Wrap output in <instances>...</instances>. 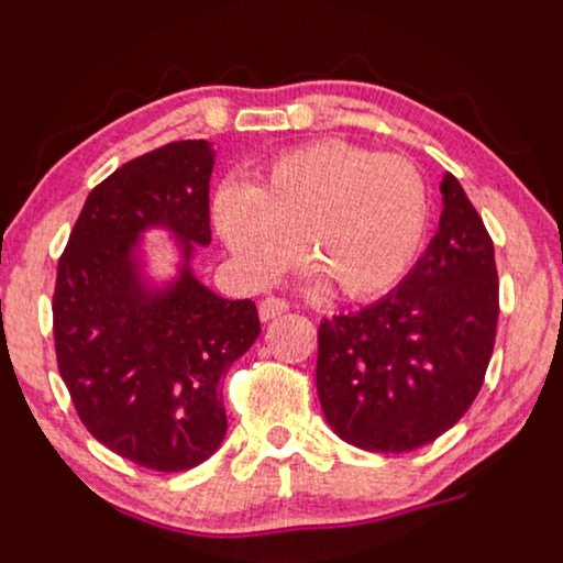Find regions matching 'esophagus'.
Masks as SVG:
<instances>
[{
    "mask_svg": "<svg viewBox=\"0 0 563 563\" xmlns=\"http://www.w3.org/2000/svg\"><path fill=\"white\" fill-rule=\"evenodd\" d=\"M289 310V302L282 300V297H266V300H261V306H257V313H261L263 321H271V319H279Z\"/></svg>",
    "mask_w": 563,
    "mask_h": 563,
    "instance_id": "34e87169",
    "label": "esophagus"
}]
</instances>
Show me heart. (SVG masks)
Masks as SVG:
<instances>
[{"label":"heart","instance_id":"obj_1","mask_svg":"<svg viewBox=\"0 0 563 563\" xmlns=\"http://www.w3.org/2000/svg\"><path fill=\"white\" fill-rule=\"evenodd\" d=\"M424 223L416 165L340 139L287 152L253 189L227 184L216 197V227L250 282H274L300 242L302 263L350 300L406 274Z\"/></svg>","mask_w":563,"mask_h":563}]
</instances>
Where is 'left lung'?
<instances>
[{
    "instance_id": "8db88e82",
    "label": "left lung",
    "mask_w": 563,
    "mask_h": 563,
    "mask_svg": "<svg viewBox=\"0 0 563 563\" xmlns=\"http://www.w3.org/2000/svg\"><path fill=\"white\" fill-rule=\"evenodd\" d=\"M438 234L408 276L374 306L319 323L316 387L350 445L406 453L468 411L498 332L493 240L453 174L440 184Z\"/></svg>"
}]
</instances>
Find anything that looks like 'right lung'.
Segmentation results:
<instances>
[{
	"instance_id": "right-lung-1",
	"label": "right lung",
	"mask_w": 563,
	"mask_h": 563,
	"mask_svg": "<svg viewBox=\"0 0 563 563\" xmlns=\"http://www.w3.org/2000/svg\"><path fill=\"white\" fill-rule=\"evenodd\" d=\"M213 144L184 139L112 170L86 197L52 295L57 368L91 438L155 472H187L227 434L221 379L261 334L253 300H223L184 266L147 292L131 250L147 227L191 255L210 244Z\"/></svg>"
}]
</instances>
